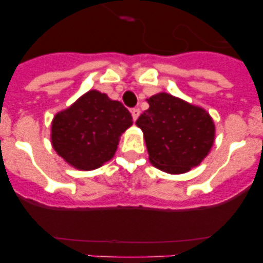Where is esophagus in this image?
Wrapping results in <instances>:
<instances>
[{
  "instance_id": "esophagus-1",
  "label": "esophagus",
  "mask_w": 263,
  "mask_h": 263,
  "mask_svg": "<svg viewBox=\"0 0 263 263\" xmlns=\"http://www.w3.org/2000/svg\"><path fill=\"white\" fill-rule=\"evenodd\" d=\"M130 113H132V117H133V120L137 121V118L139 117V113H141V110H139L138 108H133L132 110H130Z\"/></svg>"
}]
</instances>
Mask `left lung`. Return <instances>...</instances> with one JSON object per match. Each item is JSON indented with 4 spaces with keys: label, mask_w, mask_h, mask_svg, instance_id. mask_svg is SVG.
Listing matches in <instances>:
<instances>
[{
    "label": "left lung",
    "mask_w": 263,
    "mask_h": 263,
    "mask_svg": "<svg viewBox=\"0 0 263 263\" xmlns=\"http://www.w3.org/2000/svg\"><path fill=\"white\" fill-rule=\"evenodd\" d=\"M137 126L143 132L148 160L168 174L187 173L201 163L215 141V124L205 109L173 95L147 99Z\"/></svg>",
    "instance_id": "left-lung-1"
}]
</instances>
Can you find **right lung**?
I'll use <instances>...</instances> for the list:
<instances>
[{"mask_svg": "<svg viewBox=\"0 0 263 263\" xmlns=\"http://www.w3.org/2000/svg\"><path fill=\"white\" fill-rule=\"evenodd\" d=\"M132 125V115L120 101L93 89L53 117L51 143L67 163L89 171L113 158L121 134Z\"/></svg>", "mask_w": 263, "mask_h": 263, "instance_id": "1", "label": "right lung"}]
</instances>
